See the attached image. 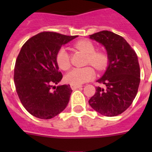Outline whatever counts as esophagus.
I'll use <instances>...</instances> for the list:
<instances>
[{
	"mask_svg": "<svg viewBox=\"0 0 152 152\" xmlns=\"http://www.w3.org/2000/svg\"><path fill=\"white\" fill-rule=\"evenodd\" d=\"M70 87H71V88H72V90H76V89H77V88H82L83 86H82V85H75V84H71V85H70Z\"/></svg>",
	"mask_w": 152,
	"mask_h": 152,
	"instance_id": "1",
	"label": "esophagus"
}]
</instances>
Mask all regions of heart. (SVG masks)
I'll return each instance as SVG.
<instances>
[{"label": "heart", "mask_w": 152, "mask_h": 152, "mask_svg": "<svg viewBox=\"0 0 152 152\" xmlns=\"http://www.w3.org/2000/svg\"><path fill=\"white\" fill-rule=\"evenodd\" d=\"M74 47L87 55L86 64L92 65L97 71H103L108 66V54L105 51L95 50V43L88 39H83L76 42ZM56 62L57 66L63 71H68L71 68L70 56L64 48L59 49L56 54ZM95 76V71L90 66L81 69H74L65 76V81L70 84L80 85L88 82Z\"/></svg>", "instance_id": "heart-1"}]
</instances>
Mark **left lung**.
Masks as SVG:
<instances>
[{
	"label": "left lung",
	"mask_w": 152,
	"mask_h": 152,
	"mask_svg": "<svg viewBox=\"0 0 152 152\" xmlns=\"http://www.w3.org/2000/svg\"><path fill=\"white\" fill-rule=\"evenodd\" d=\"M89 36L106 47L110 61L98 80L105 88L96 87L88 102L102 115L118 116L129 107L138 91L140 69L137 55L126 40L115 33L102 31Z\"/></svg>",
	"instance_id": "left-lung-1"
}]
</instances>
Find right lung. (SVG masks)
<instances>
[{"instance_id": "right-lung-1", "label": "right lung", "mask_w": 152, "mask_h": 152, "mask_svg": "<svg viewBox=\"0 0 152 152\" xmlns=\"http://www.w3.org/2000/svg\"><path fill=\"white\" fill-rule=\"evenodd\" d=\"M76 37L43 31L22 46L15 61L14 83L21 103L31 115L50 119L69 103L72 91L70 85L53 87L63 77L58 71L56 54L63 45Z\"/></svg>"}]
</instances>
